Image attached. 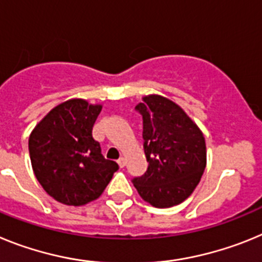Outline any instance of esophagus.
Instances as JSON below:
<instances>
[{
    "label": "esophagus",
    "mask_w": 262,
    "mask_h": 262,
    "mask_svg": "<svg viewBox=\"0 0 262 262\" xmlns=\"http://www.w3.org/2000/svg\"><path fill=\"white\" fill-rule=\"evenodd\" d=\"M118 164H119L120 168H123V166L126 165V159H124V157H120V159L118 160Z\"/></svg>",
    "instance_id": "1"
}]
</instances>
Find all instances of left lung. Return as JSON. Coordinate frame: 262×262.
Listing matches in <instances>:
<instances>
[{
    "label": "left lung",
    "mask_w": 262,
    "mask_h": 262,
    "mask_svg": "<svg viewBox=\"0 0 262 262\" xmlns=\"http://www.w3.org/2000/svg\"><path fill=\"white\" fill-rule=\"evenodd\" d=\"M143 117L147 172L133 180L139 195L155 207L180 205L200 184L206 168L203 134L177 103L165 97H143L136 106Z\"/></svg>",
    "instance_id": "obj_1"
}]
</instances>
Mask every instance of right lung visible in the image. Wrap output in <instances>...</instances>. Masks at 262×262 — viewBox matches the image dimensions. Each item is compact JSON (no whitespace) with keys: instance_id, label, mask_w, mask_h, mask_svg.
<instances>
[{"instance_id":"obj_1","label":"right lung","mask_w":262,"mask_h":262,"mask_svg":"<svg viewBox=\"0 0 262 262\" xmlns=\"http://www.w3.org/2000/svg\"><path fill=\"white\" fill-rule=\"evenodd\" d=\"M101 108L85 99H69L53 107L32 129V169L57 202L82 206L97 200L119 169L115 161L103 157L92 135Z\"/></svg>"}]
</instances>
